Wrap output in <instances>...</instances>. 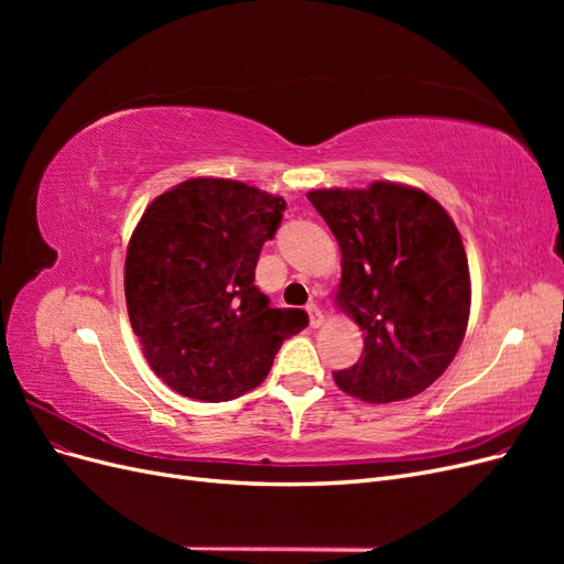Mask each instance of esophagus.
I'll use <instances>...</instances> for the list:
<instances>
[{
	"mask_svg": "<svg viewBox=\"0 0 564 564\" xmlns=\"http://www.w3.org/2000/svg\"><path fill=\"white\" fill-rule=\"evenodd\" d=\"M308 315H311V324H313V327H319V324L324 322L322 308H319L317 303H311V305H308Z\"/></svg>",
	"mask_w": 564,
	"mask_h": 564,
	"instance_id": "1",
	"label": "esophagus"
}]
</instances>
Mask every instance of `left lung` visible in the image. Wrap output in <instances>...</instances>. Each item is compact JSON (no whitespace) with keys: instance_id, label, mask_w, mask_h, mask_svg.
<instances>
[{"instance_id":"1","label":"left lung","mask_w":564,"mask_h":564,"mask_svg":"<svg viewBox=\"0 0 564 564\" xmlns=\"http://www.w3.org/2000/svg\"><path fill=\"white\" fill-rule=\"evenodd\" d=\"M308 199L344 256L338 305L365 332L336 386L371 404L400 402L435 383L464 340L470 275L449 214L416 187L313 191Z\"/></svg>"}]
</instances>
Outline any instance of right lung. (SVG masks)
<instances>
[{"label": "right lung", "mask_w": 564, "mask_h": 564, "mask_svg": "<svg viewBox=\"0 0 564 564\" xmlns=\"http://www.w3.org/2000/svg\"><path fill=\"white\" fill-rule=\"evenodd\" d=\"M286 202L224 178H191L160 195L135 226L124 294L152 371L176 392L226 402L259 386L286 338L308 327L253 284L263 242Z\"/></svg>", "instance_id": "obj_1"}]
</instances>
